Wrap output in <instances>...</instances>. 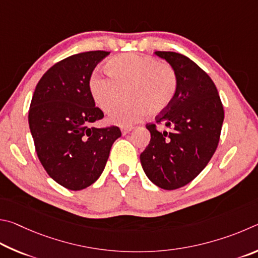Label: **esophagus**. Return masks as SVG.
<instances>
[{"label":"esophagus","instance_id":"esophagus-1","mask_svg":"<svg viewBox=\"0 0 258 258\" xmlns=\"http://www.w3.org/2000/svg\"><path fill=\"white\" fill-rule=\"evenodd\" d=\"M132 130H133V128H122L121 133H122V135H123V136H125V135L129 134L130 132H132Z\"/></svg>","mask_w":258,"mask_h":258}]
</instances>
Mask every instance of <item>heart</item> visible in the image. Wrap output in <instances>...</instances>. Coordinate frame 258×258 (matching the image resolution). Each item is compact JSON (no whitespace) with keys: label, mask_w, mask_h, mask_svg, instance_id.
Instances as JSON below:
<instances>
[{"label":"heart","mask_w":258,"mask_h":258,"mask_svg":"<svg viewBox=\"0 0 258 258\" xmlns=\"http://www.w3.org/2000/svg\"><path fill=\"white\" fill-rule=\"evenodd\" d=\"M107 77L93 74L88 90L99 110L108 113L123 101L129 102L108 116L112 124H133L147 113L156 115L168 107L177 92V76L172 68L159 60L135 53L121 54L105 64Z\"/></svg>","instance_id":"heart-1"}]
</instances>
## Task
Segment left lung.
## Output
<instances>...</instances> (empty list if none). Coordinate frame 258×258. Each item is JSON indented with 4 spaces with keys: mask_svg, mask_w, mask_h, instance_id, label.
<instances>
[{
    "mask_svg": "<svg viewBox=\"0 0 258 258\" xmlns=\"http://www.w3.org/2000/svg\"><path fill=\"white\" fill-rule=\"evenodd\" d=\"M177 76V92L170 105L155 117L170 132L147 124L148 146L141 154L147 178L165 190L186 186L200 174L216 151L224 111L210 76L190 58L175 52L156 51Z\"/></svg>",
    "mask_w": 258,
    "mask_h": 258,
    "instance_id": "obj_1",
    "label": "left lung"
}]
</instances>
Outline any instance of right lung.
I'll return each instance as SVG.
<instances>
[{
    "instance_id": "right-lung-1",
    "label": "right lung",
    "mask_w": 258,
    "mask_h": 258,
    "mask_svg": "<svg viewBox=\"0 0 258 258\" xmlns=\"http://www.w3.org/2000/svg\"><path fill=\"white\" fill-rule=\"evenodd\" d=\"M110 52L75 54L45 72L29 108V128L40 163L54 181L70 190L89 187L101 177L117 126L90 128L103 112L95 106L88 81Z\"/></svg>"
}]
</instances>
